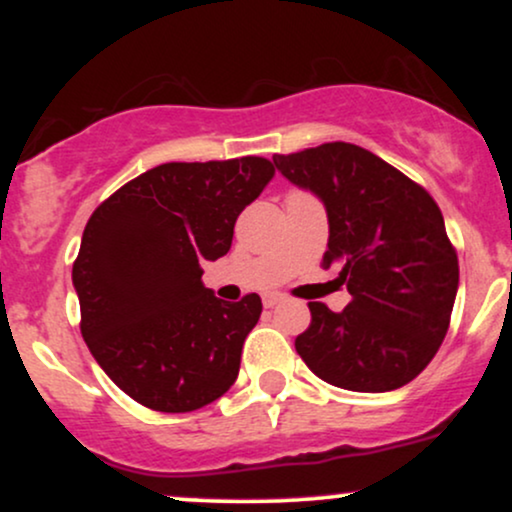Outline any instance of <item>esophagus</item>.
<instances>
[{"mask_svg":"<svg viewBox=\"0 0 512 512\" xmlns=\"http://www.w3.org/2000/svg\"><path fill=\"white\" fill-rule=\"evenodd\" d=\"M281 301H284V296H281V293H267V296L262 298L264 308H274V305H279Z\"/></svg>","mask_w":512,"mask_h":512,"instance_id":"1","label":"esophagus"}]
</instances>
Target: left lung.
I'll list each match as a JSON object with an SVG mask.
<instances>
[{
  "label": "left lung",
  "instance_id": "1",
  "mask_svg": "<svg viewBox=\"0 0 512 512\" xmlns=\"http://www.w3.org/2000/svg\"><path fill=\"white\" fill-rule=\"evenodd\" d=\"M274 166L325 204L330 240L322 267L337 269L334 281L351 293L342 313L308 303L313 320L296 337L305 366L351 392L411 383L443 344L460 284L438 204L356 144L276 154Z\"/></svg>",
  "mask_w": 512,
  "mask_h": 512
}]
</instances>
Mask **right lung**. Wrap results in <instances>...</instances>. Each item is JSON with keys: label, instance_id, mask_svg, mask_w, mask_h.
<instances>
[{"label": "right lung", "instance_id": "add662e5", "mask_svg": "<svg viewBox=\"0 0 512 512\" xmlns=\"http://www.w3.org/2000/svg\"><path fill=\"white\" fill-rule=\"evenodd\" d=\"M272 178V161L260 156L163 163L91 214L72 269L81 334L134 402L182 414L236 383L262 301L216 298L202 262L231 250L240 211Z\"/></svg>", "mask_w": 512, "mask_h": 512}]
</instances>
